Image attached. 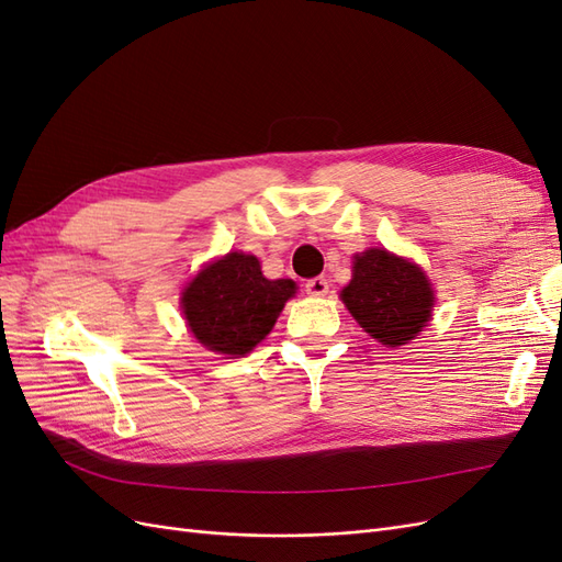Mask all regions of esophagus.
<instances>
[{"mask_svg":"<svg viewBox=\"0 0 562 562\" xmlns=\"http://www.w3.org/2000/svg\"><path fill=\"white\" fill-rule=\"evenodd\" d=\"M304 291H307V295H312V297L326 295L328 293V279H323V277L310 279L307 283H304Z\"/></svg>","mask_w":562,"mask_h":562,"instance_id":"obj_1","label":"esophagus"}]
</instances>
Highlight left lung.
I'll return each instance as SVG.
<instances>
[{"mask_svg":"<svg viewBox=\"0 0 562 562\" xmlns=\"http://www.w3.org/2000/svg\"><path fill=\"white\" fill-rule=\"evenodd\" d=\"M342 300L361 328L378 342L407 345L431 316L434 291L424 271L398 255L370 248L353 260Z\"/></svg>","mask_w":562,"mask_h":562,"instance_id":"left-lung-1","label":"left lung"}]
</instances>
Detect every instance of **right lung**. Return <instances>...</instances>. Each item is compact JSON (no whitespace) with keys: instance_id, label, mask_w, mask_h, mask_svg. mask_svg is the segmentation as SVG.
Listing matches in <instances>:
<instances>
[{"instance_id":"1","label":"right lung","mask_w":562,"mask_h":562,"mask_svg":"<svg viewBox=\"0 0 562 562\" xmlns=\"http://www.w3.org/2000/svg\"><path fill=\"white\" fill-rule=\"evenodd\" d=\"M293 295L295 281H269L255 255L229 252L203 267L184 288L182 312L203 347L244 356L262 342Z\"/></svg>"}]
</instances>
